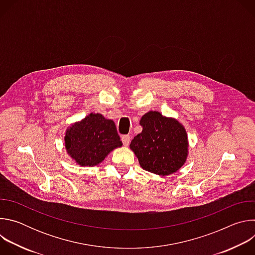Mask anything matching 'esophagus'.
I'll return each instance as SVG.
<instances>
[{
    "mask_svg": "<svg viewBox=\"0 0 255 255\" xmlns=\"http://www.w3.org/2000/svg\"><path fill=\"white\" fill-rule=\"evenodd\" d=\"M121 140H122V142L124 144V146H128L129 143H130V136L129 135H123L121 137Z\"/></svg>",
    "mask_w": 255,
    "mask_h": 255,
    "instance_id": "obj_1",
    "label": "esophagus"
}]
</instances>
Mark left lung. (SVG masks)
I'll use <instances>...</instances> for the list:
<instances>
[{
	"instance_id": "obj_1",
	"label": "left lung",
	"mask_w": 255,
	"mask_h": 255,
	"mask_svg": "<svg viewBox=\"0 0 255 255\" xmlns=\"http://www.w3.org/2000/svg\"><path fill=\"white\" fill-rule=\"evenodd\" d=\"M140 125L142 132L132 139L130 148L143 169L168 175L185 164L189 153L188 135L177 120L149 111L142 116Z\"/></svg>"
}]
</instances>
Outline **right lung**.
Segmentation results:
<instances>
[{
  "label": "right lung",
  "instance_id": "obj_1",
  "mask_svg": "<svg viewBox=\"0 0 255 255\" xmlns=\"http://www.w3.org/2000/svg\"><path fill=\"white\" fill-rule=\"evenodd\" d=\"M65 149L79 165L94 166L117 147L122 146L114 121L91 113L66 129Z\"/></svg>",
  "mask_w": 255,
  "mask_h": 255
}]
</instances>
